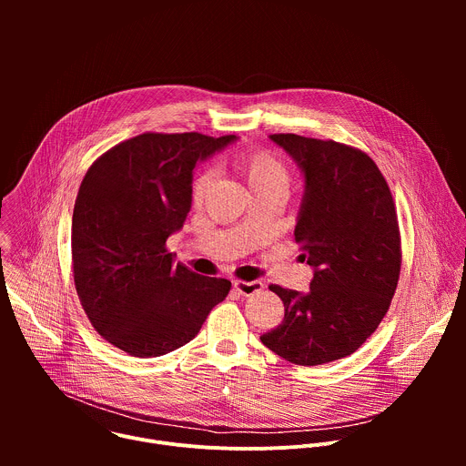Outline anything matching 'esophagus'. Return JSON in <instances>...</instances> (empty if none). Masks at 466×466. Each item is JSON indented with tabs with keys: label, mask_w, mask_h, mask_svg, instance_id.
I'll return each instance as SVG.
<instances>
[{
	"label": "esophagus",
	"mask_w": 466,
	"mask_h": 466,
	"mask_svg": "<svg viewBox=\"0 0 466 466\" xmlns=\"http://www.w3.org/2000/svg\"><path fill=\"white\" fill-rule=\"evenodd\" d=\"M234 289L241 295V297H252L256 293H259L263 289V284L259 280H252V282H243V280H236L234 282Z\"/></svg>",
	"instance_id": "esophagus-1"
}]
</instances>
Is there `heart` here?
<instances>
[{
    "instance_id": "1",
    "label": "heart",
    "mask_w": 466,
    "mask_h": 466,
    "mask_svg": "<svg viewBox=\"0 0 466 466\" xmlns=\"http://www.w3.org/2000/svg\"><path fill=\"white\" fill-rule=\"evenodd\" d=\"M234 167L252 195L259 191L284 193L289 184V171L286 164L271 151L245 153L234 160ZM212 171H203L195 178L191 189V197L195 203L203 201L212 186Z\"/></svg>"
}]
</instances>
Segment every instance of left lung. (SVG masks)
I'll use <instances>...</instances> for the list:
<instances>
[{"instance_id": "8db88e82", "label": "left lung", "mask_w": 466, "mask_h": 466, "mask_svg": "<svg viewBox=\"0 0 466 466\" xmlns=\"http://www.w3.org/2000/svg\"><path fill=\"white\" fill-rule=\"evenodd\" d=\"M269 138L304 175L295 239L313 279L308 293L269 286L286 313L259 339L295 365H322L356 352L389 309L402 263L392 195L360 149L299 135Z\"/></svg>"}]
</instances>
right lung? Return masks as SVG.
<instances>
[{
    "label": "right lung",
    "instance_id": "1",
    "mask_svg": "<svg viewBox=\"0 0 466 466\" xmlns=\"http://www.w3.org/2000/svg\"><path fill=\"white\" fill-rule=\"evenodd\" d=\"M236 140L146 132L86 171L72 219L76 289L99 336L123 352L158 358L180 349L228 295V280L175 263L166 241L189 214L197 162Z\"/></svg>",
    "mask_w": 466,
    "mask_h": 466
}]
</instances>
